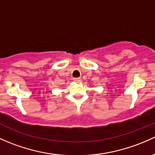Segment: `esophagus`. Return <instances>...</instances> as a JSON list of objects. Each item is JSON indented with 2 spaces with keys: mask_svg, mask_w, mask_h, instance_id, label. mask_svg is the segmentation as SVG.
Listing matches in <instances>:
<instances>
[{
  "mask_svg": "<svg viewBox=\"0 0 155 155\" xmlns=\"http://www.w3.org/2000/svg\"><path fill=\"white\" fill-rule=\"evenodd\" d=\"M81 78H76V79H74L75 81H81Z\"/></svg>",
  "mask_w": 155,
  "mask_h": 155,
  "instance_id": "esophagus-1",
  "label": "esophagus"
}]
</instances>
